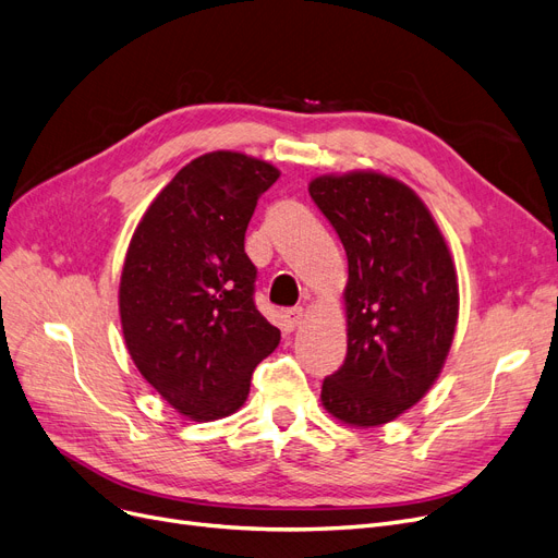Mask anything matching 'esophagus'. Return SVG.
<instances>
[{"label": "esophagus", "mask_w": 558, "mask_h": 558, "mask_svg": "<svg viewBox=\"0 0 558 558\" xmlns=\"http://www.w3.org/2000/svg\"><path fill=\"white\" fill-rule=\"evenodd\" d=\"M303 317H305L303 307H292V311H284V326L290 328V331H294V328L303 322Z\"/></svg>", "instance_id": "obj_1"}]
</instances>
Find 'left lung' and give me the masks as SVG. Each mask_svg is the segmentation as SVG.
I'll return each mask as SVG.
<instances>
[{"label": "left lung", "mask_w": 558, "mask_h": 558, "mask_svg": "<svg viewBox=\"0 0 558 558\" xmlns=\"http://www.w3.org/2000/svg\"><path fill=\"white\" fill-rule=\"evenodd\" d=\"M344 245L347 359L322 384L344 425L379 427L425 398L448 359L460 315L456 262L425 202L375 170L307 183Z\"/></svg>", "instance_id": "left-lung-1"}]
</instances>
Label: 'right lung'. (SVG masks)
I'll list each match as a JSON object with an SVG mask.
<instances>
[{"mask_svg":"<svg viewBox=\"0 0 558 558\" xmlns=\"http://www.w3.org/2000/svg\"><path fill=\"white\" fill-rule=\"evenodd\" d=\"M280 170L239 151L197 156L137 222L119 280L121 333L140 375L181 416L234 414L280 331L253 301L245 230Z\"/></svg>","mask_w":558,"mask_h":558,"instance_id":"1","label":"right lung"}]
</instances>
